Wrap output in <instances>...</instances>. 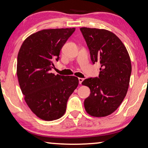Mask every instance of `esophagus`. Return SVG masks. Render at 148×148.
I'll use <instances>...</instances> for the list:
<instances>
[{
	"instance_id": "obj_1",
	"label": "esophagus",
	"mask_w": 148,
	"mask_h": 148,
	"mask_svg": "<svg viewBox=\"0 0 148 148\" xmlns=\"http://www.w3.org/2000/svg\"><path fill=\"white\" fill-rule=\"evenodd\" d=\"M78 80H79V84H81L82 83V82L84 80V78H78Z\"/></svg>"
}]
</instances>
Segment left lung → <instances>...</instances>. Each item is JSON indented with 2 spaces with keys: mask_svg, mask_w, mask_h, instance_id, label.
Instances as JSON below:
<instances>
[{
  "mask_svg": "<svg viewBox=\"0 0 148 148\" xmlns=\"http://www.w3.org/2000/svg\"><path fill=\"white\" fill-rule=\"evenodd\" d=\"M93 64H101L98 78L84 79L90 89L84 101L86 112L95 117L106 116L117 109L127 93L132 72L130 56L115 34L106 29L81 27Z\"/></svg>",
  "mask_w": 148,
  "mask_h": 148,
  "instance_id": "obj_1",
  "label": "left lung"
}]
</instances>
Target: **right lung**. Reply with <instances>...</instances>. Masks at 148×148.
I'll use <instances>...</instances> for the list:
<instances>
[{
	"instance_id": "obj_1",
	"label": "right lung",
	"mask_w": 148,
	"mask_h": 148,
	"mask_svg": "<svg viewBox=\"0 0 148 148\" xmlns=\"http://www.w3.org/2000/svg\"><path fill=\"white\" fill-rule=\"evenodd\" d=\"M75 28L43 29L23 42L18 55L17 76L24 99L32 111L44 121L64 115L69 98L78 86L76 76L51 72L53 60Z\"/></svg>"
}]
</instances>
